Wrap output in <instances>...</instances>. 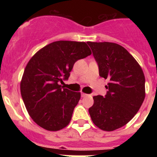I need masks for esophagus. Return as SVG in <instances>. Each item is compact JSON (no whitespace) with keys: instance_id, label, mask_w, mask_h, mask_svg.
Returning a JSON list of instances; mask_svg holds the SVG:
<instances>
[{"instance_id":"34e87169","label":"esophagus","mask_w":157,"mask_h":157,"mask_svg":"<svg viewBox=\"0 0 157 157\" xmlns=\"http://www.w3.org/2000/svg\"><path fill=\"white\" fill-rule=\"evenodd\" d=\"M81 96H82V98H86V97H87V96H88V94H84V93H82Z\"/></svg>"}]
</instances>
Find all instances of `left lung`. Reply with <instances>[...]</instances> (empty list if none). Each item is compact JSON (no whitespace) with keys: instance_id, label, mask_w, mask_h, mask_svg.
<instances>
[{"instance_id":"8db88e82","label":"left lung","mask_w":157,"mask_h":157,"mask_svg":"<svg viewBox=\"0 0 157 157\" xmlns=\"http://www.w3.org/2000/svg\"><path fill=\"white\" fill-rule=\"evenodd\" d=\"M87 43L100 76L109 79L106 95L94 96L89 112L98 128L112 131L126 125L141 108L145 96V75L139 63L121 45L106 41Z\"/></svg>"}]
</instances>
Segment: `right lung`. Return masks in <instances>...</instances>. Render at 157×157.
<instances>
[{
    "instance_id": "1",
    "label": "right lung",
    "mask_w": 157,
    "mask_h": 157,
    "mask_svg": "<svg viewBox=\"0 0 157 157\" xmlns=\"http://www.w3.org/2000/svg\"><path fill=\"white\" fill-rule=\"evenodd\" d=\"M91 54L86 42L57 41L37 51L25 67L20 82L24 105L32 120L49 131L68 125L79 92L63 88L74 63Z\"/></svg>"
}]
</instances>
